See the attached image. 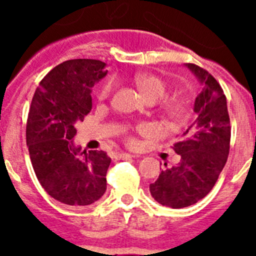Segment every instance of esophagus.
Returning <instances> with one entry per match:
<instances>
[{"label": "esophagus", "instance_id": "obj_1", "mask_svg": "<svg viewBox=\"0 0 256 256\" xmlns=\"http://www.w3.org/2000/svg\"><path fill=\"white\" fill-rule=\"evenodd\" d=\"M130 158H134V155H130V154H126V152H122V154H118L116 155V159H119V160L130 159Z\"/></svg>", "mask_w": 256, "mask_h": 256}]
</instances>
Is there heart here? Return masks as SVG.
<instances>
[{
    "instance_id": "obj_1",
    "label": "heart",
    "mask_w": 256,
    "mask_h": 256,
    "mask_svg": "<svg viewBox=\"0 0 256 256\" xmlns=\"http://www.w3.org/2000/svg\"><path fill=\"white\" fill-rule=\"evenodd\" d=\"M133 80H134L136 86L141 91V94L150 102H156L162 97L165 96L166 84H165L164 80L160 79L159 76H154V74H136ZM114 84L115 83L112 79H108L100 87L97 96L100 97V98H105L112 91ZM162 108H164L165 114L168 115L170 119H174V120H180V119L186 116L187 105L182 98H172V100L165 101L164 105H162Z\"/></svg>"
}]
</instances>
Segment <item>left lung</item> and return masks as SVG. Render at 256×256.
I'll use <instances>...</instances> for the list:
<instances>
[{
  "label": "left lung",
  "instance_id": "left-lung-1",
  "mask_svg": "<svg viewBox=\"0 0 256 256\" xmlns=\"http://www.w3.org/2000/svg\"><path fill=\"white\" fill-rule=\"evenodd\" d=\"M186 66L202 86L194 104L195 122L174 144L180 162L162 170L150 184L151 196L173 209L204 198L218 180L230 154V124L224 92L205 69L195 64Z\"/></svg>",
  "mask_w": 256,
  "mask_h": 256
}]
</instances>
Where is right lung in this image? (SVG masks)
<instances>
[{
  "mask_svg": "<svg viewBox=\"0 0 256 256\" xmlns=\"http://www.w3.org/2000/svg\"><path fill=\"white\" fill-rule=\"evenodd\" d=\"M105 68L92 58L64 61L40 80L29 108L26 146L36 176L51 198L70 206L94 204L106 191L112 159L73 142L76 124L91 112L92 87L106 76Z\"/></svg>",
  "mask_w": 256,
  "mask_h": 256,
  "instance_id": "obj_1",
  "label": "right lung"
}]
</instances>
